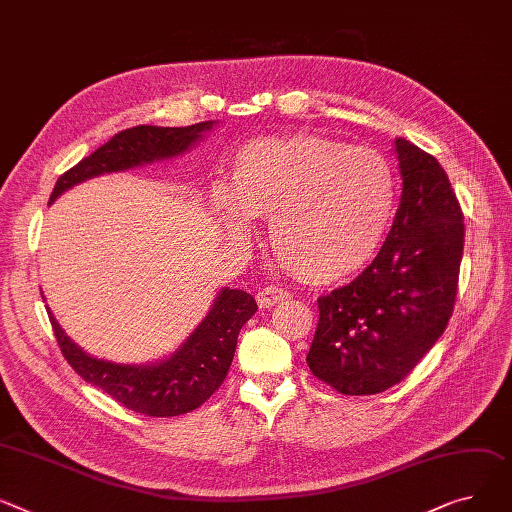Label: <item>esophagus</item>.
Returning a JSON list of instances; mask_svg holds the SVG:
<instances>
[{"label":"esophagus","mask_w":512,"mask_h":512,"mask_svg":"<svg viewBox=\"0 0 512 512\" xmlns=\"http://www.w3.org/2000/svg\"><path fill=\"white\" fill-rule=\"evenodd\" d=\"M292 294L288 290H282V288H276V286H265L263 290H259L257 294V302L261 309H271V306H276L284 300H288Z\"/></svg>","instance_id":"obj_1"}]
</instances>
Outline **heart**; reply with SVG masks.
<instances>
[{
    "label": "heart",
    "mask_w": 512,
    "mask_h": 512,
    "mask_svg": "<svg viewBox=\"0 0 512 512\" xmlns=\"http://www.w3.org/2000/svg\"><path fill=\"white\" fill-rule=\"evenodd\" d=\"M216 210L236 238L269 218V245L315 286L344 282L377 255L395 208L389 160L315 133L255 140L238 150Z\"/></svg>",
    "instance_id": "obj_1"
}]
</instances>
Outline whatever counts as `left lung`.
Segmentation results:
<instances>
[{
  "label": "left lung",
  "instance_id": "left-lung-1",
  "mask_svg": "<svg viewBox=\"0 0 512 512\" xmlns=\"http://www.w3.org/2000/svg\"><path fill=\"white\" fill-rule=\"evenodd\" d=\"M401 201L379 255L348 286L321 296L306 356L317 379L344 395L403 381L445 333L463 257V212L445 168L395 140Z\"/></svg>",
  "mask_w": 512,
  "mask_h": 512
}]
</instances>
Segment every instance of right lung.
<instances>
[{
	"label": "right lung",
	"mask_w": 512,
	"mask_h": 512,
	"mask_svg": "<svg viewBox=\"0 0 512 512\" xmlns=\"http://www.w3.org/2000/svg\"><path fill=\"white\" fill-rule=\"evenodd\" d=\"M216 121L189 127L138 125L117 135L63 173L51 193L53 203L63 191L98 175L121 173L156 160L175 158L203 140ZM257 302L245 290L222 288L206 315L183 346L152 364H117L86 354L65 335L47 309L61 354L80 377L111 395L127 410L154 418L187 414L224 383L234 358L241 327L255 315Z\"/></svg>",
	"instance_id": "right-lung-1"
}]
</instances>
